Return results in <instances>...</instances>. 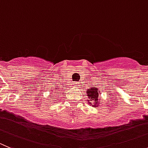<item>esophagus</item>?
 <instances>
[{
    "mask_svg": "<svg viewBox=\"0 0 148 148\" xmlns=\"http://www.w3.org/2000/svg\"><path fill=\"white\" fill-rule=\"evenodd\" d=\"M73 86H75V87H77V86H79V82H74V83H73Z\"/></svg>",
    "mask_w": 148,
    "mask_h": 148,
    "instance_id": "obj_1",
    "label": "esophagus"
}]
</instances>
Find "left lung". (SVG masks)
I'll return each mask as SVG.
<instances>
[{"label": "left lung", "mask_w": 148, "mask_h": 148, "mask_svg": "<svg viewBox=\"0 0 148 148\" xmlns=\"http://www.w3.org/2000/svg\"><path fill=\"white\" fill-rule=\"evenodd\" d=\"M99 90H98V89L97 88H91L90 89H88L86 91V93H87L88 97L90 98V100H94L95 102H97V100H98V97H99ZM96 106H98V105Z\"/></svg>", "instance_id": "left-lung-1"}]
</instances>
